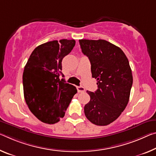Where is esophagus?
<instances>
[{
  "instance_id": "1",
  "label": "esophagus",
  "mask_w": 156,
  "mask_h": 156,
  "mask_svg": "<svg viewBox=\"0 0 156 156\" xmlns=\"http://www.w3.org/2000/svg\"><path fill=\"white\" fill-rule=\"evenodd\" d=\"M77 90H78V93H80V92H85V88L82 86H79V87H77Z\"/></svg>"
}]
</instances>
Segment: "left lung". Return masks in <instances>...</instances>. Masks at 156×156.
I'll list each match as a JSON object with an SVG mask.
<instances>
[{
    "mask_svg": "<svg viewBox=\"0 0 156 156\" xmlns=\"http://www.w3.org/2000/svg\"><path fill=\"white\" fill-rule=\"evenodd\" d=\"M79 43L98 85L95 92L87 91L90 101L84 108L85 115L94 124L107 126L119 117L129 101L133 85L129 62L119 47L108 41L80 39Z\"/></svg>",
    "mask_w": 156,
    "mask_h": 156,
    "instance_id": "obj_1",
    "label": "left lung"
}]
</instances>
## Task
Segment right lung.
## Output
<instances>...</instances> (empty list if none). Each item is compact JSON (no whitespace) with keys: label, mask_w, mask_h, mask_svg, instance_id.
<instances>
[{"label":"right lung","mask_w":156,"mask_h":156,"mask_svg":"<svg viewBox=\"0 0 156 156\" xmlns=\"http://www.w3.org/2000/svg\"><path fill=\"white\" fill-rule=\"evenodd\" d=\"M76 44L74 39L54 40L38 46L24 67V98L30 110L44 123L53 124L65 116L75 86L60 79L62 61Z\"/></svg>","instance_id":"add662e5"}]
</instances>
